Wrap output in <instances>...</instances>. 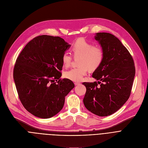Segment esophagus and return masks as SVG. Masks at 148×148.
<instances>
[{
  "label": "esophagus",
  "instance_id": "1",
  "mask_svg": "<svg viewBox=\"0 0 148 148\" xmlns=\"http://www.w3.org/2000/svg\"><path fill=\"white\" fill-rule=\"evenodd\" d=\"M74 84H75V86H77V85H79L80 83H74Z\"/></svg>",
  "mask_w": 148,
  "mask_h": 148
}]
</instances>
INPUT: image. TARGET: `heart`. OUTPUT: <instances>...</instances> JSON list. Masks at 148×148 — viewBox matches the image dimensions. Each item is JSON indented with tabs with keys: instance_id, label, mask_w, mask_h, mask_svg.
<instances>
[{
	"instance_id": "obj_1",
	"label": "heart",
	"mask_w": 148,
	"mask_h": 148,
	"mask_svg": "<svg viewBox=\"0 0 148 148\" xmlns=\"http://www.w3.org/2000/svg\"><path fill=\"white\" fill-rule=\"evenodd\" d=\"M71 51L74 57L80 56L78 65L80 66L73 68L66 71L64 75L67 79L73 82H81L88 72V68L94 70L99 67L104 59L102 49L87 41L84 38H78L71 46ZM72 60L71 55L67 52L62 55V62L65 67L70 65Z\"/></svg>"
}]
</instances>
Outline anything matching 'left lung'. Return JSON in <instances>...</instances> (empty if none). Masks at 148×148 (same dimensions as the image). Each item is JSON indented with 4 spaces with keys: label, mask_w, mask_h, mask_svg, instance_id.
<instances>
[{
    "label": "left lung",
    "mask_w": 148,
    "mask_h": 148,
    "mask_svg": "<svg viewBox=\"0 0 148 148\" xmlns=\"http://www.w3.org/2000/svg\"><path fill=\"white\" fill-rule=\"evenodd\" d=\"M95 38L102 48L104 59L92 74L99 82L83 83L86 87L83 103L93 114L105 116L115 113L129 99L135 66L132 56L115 36L97 33Z\"/></svg>",
    "instance_id": "8db88e82"
}]
</instances>
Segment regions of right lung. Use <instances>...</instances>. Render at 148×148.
Listing matches in <instances>:
<instances>
[{
  "instance_id": "right-lung-1",
  "label": "right lung",
  "mask_w": 148,
  "mask_h": 148,
  "mask_svg": "<svg viewBox=\"0 0 148 148\" xmlns=\"http://www.w3.org/2000/svg\"><path fill=\"white\" fill-rule=\"evenodd\" d=\"M70 46L60 37L42 35L29 42L17 58L13 76L18 97L33 115L41 119L55 115L74 87L71 80L60 78L62 55Z\"/></svg>"
}]
</instances>
